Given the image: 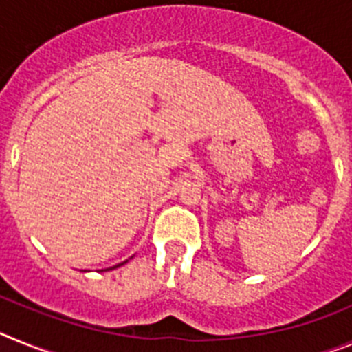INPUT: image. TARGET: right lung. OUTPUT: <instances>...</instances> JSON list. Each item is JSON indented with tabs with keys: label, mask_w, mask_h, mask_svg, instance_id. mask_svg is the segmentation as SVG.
<instances>
[{
	"label": "right lung",
	"mask_w": 352,
	"mask_h": 352,
	"mask_svg": "<svg viewBox=\"0 0 352 352\" xmlns=\"http://www.w3.org/2000/svg\"><path fill=\"white\" fill-rule=\"evenodd\" d=\"M125 263H129V261H123V263L121 264H116V266H113V268H107V270H114V268H120V266H123V264ZM102 272H104V270H102Z\"/></svg>",
	"instance_id": "obj_1"
}]
</instances>
